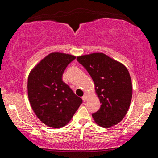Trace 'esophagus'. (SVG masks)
Returning <instances> with one entry per match:
<instances>
[{
	"label": "esophagus",
	"mask_w": 158,
	"mask_h": 158,
	"mask_svg": "<svg viewBox=\"0 0 158 158\" xmlns=\"http://www.w3.org/2000/svg\"><path fill=\"white\" fill-rule=\"evenodd\" d=\"M82 99H83V100H84V102H85V101H86V100H88V95L85 94V95L82 97Z\"/></svg>",
	"instance_id": "1"
}]
</instances>
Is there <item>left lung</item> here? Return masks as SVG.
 Listing matches in <instances>:
<instances>
[{
	"label": "left lung",
	"instance_id": "8db88e82",
	"mask_svg": "<svg viewBox=\"0 0 158 158\" xmlns=\"http://www.w3.org/2000/svg\"><path fill=\"white\" fill-rule=\"evenodd\" d=\"M95 84L101 105L92 114L96 123L109 127L121 122L130 107L132 86L127 69L122 63L102 53L77 58Z\"/></svg>",
	"mask_w": 158,
	"mask_h": 158
}]
</instances>
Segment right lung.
<instances>
[{
	"label": "right lung",
	"mask_w": 158,
	"mask_h": 158,
	"mask_svg": "<svg viewBox=\"0 0 158 158\" xmlns=\"http://www.w3.org/2000/svg\"><path fill=\"white\" fill-rule=\"evenodd\" d=\"M74 56L52 53L32 69L28 78V95L37 118L51 127L60 128L70 121L83 101L62 80Z\"/></svg>",
	"instance_id": "right-lung-1"
}]
</instances>
